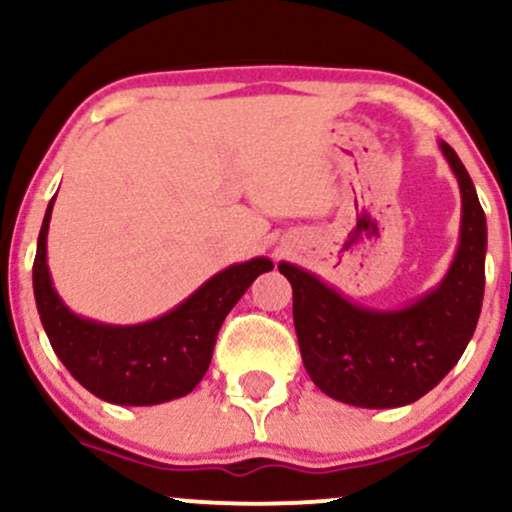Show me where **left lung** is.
I'll return each mask as SVG.
<instances>
[{"label":"left lung","mask_w":512,"mask_h":512,"mask_svg":"<svg viewBox=\"0 0 512 512\" xmlns=\"http://www.w3.org/2000/svg\"><path fill=\"white\" fill-rule=\"evenodd\" d=\"M440 151L460 182V245L443 281L419 301L402 310H370L296 264H279L293 289L303 366L325 395L344 404L392 409L416 402L450 373L477 330L486 216L460 156L445 142Z\"/></svg>","instance_id":"1"}]
</instances>
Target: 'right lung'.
Wrapping results in <instances>:
<instances>
[{
    "mask_svg": "<svg viewBox=\"0 0 512 512\" xmlns=\"http://www.w3.org/2000/svg\"><path fill=\"white\" fill-rule=\"evenodd\" d=\"M45 211L33 262V293L40 322L64 368L88 392L125 407H149L178 399L197 387L214 354L216 334L231 308L257 276L274 269L272 260L255 257L214 274L187 301L142 325H103L74 315L52 286L48 269Z\"/></svg>",
    "mask_w": 512,
    "mask_h": 512,
    "instance_id": "1",
    "label": "right lung"
}]
</instances>
